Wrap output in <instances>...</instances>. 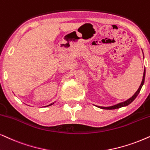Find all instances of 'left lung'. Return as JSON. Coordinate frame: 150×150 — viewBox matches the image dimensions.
I'll use <instances>...</instances> for the list:
<instances>
[{
  "instance_id": "obj_1",
  "label": "left lung",
  "mask_w": 150,
  "mask_h": 150,
  "mask_svg": "<svg viewBox=\"0 0 150 150\" xmlns=\"http://www.w3.org/2000/svg\"><path fill=\"white\" fill-rule=\"evenodd\" d=\"M145 70H144L143 80H142L141 84V85H140L139 89H138V90L137 91V92H136L135 94L131 97V98L128 99V100L125 101V102L120 103H118L117 105H114V106H112V107H107V108H104V107H98V108H100L101 109H104V110H114V109H118V108H122V107L127 106V105H129L132 102V101H133L136 98H137L138 94H139L140 91H141V89L142 88V86H143V84H144V82H145Z\"/></svg>"
}]
</instances>
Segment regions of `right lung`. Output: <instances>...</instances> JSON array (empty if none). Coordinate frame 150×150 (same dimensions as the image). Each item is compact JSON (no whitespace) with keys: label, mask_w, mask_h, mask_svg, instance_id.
Returning a JSON list of instances; mask_svg holds the SVG:
<instances>
[{"label":"right lung","mask_w":150,"mask_h":150,"mask_svg":"<svg viewBox=\"0 0 150 150\" xmlns=\"http://www.w3.org/2000/svg\"><path fill=\"white\" fill-rule=\"evenodd\" d=\"M52 105V104H51V105Z\"/></svg>","instance_id":"right-lung-1"}]
</instances>
